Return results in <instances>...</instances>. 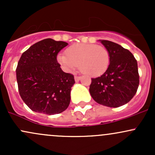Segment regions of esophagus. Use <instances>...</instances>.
Returning a JSON list of instances; mask_svg holds the SVG:
<instances>
[{
    "label": "esophagus",
    "instance_id": "obj_1",
    "mask_svg": "<svg viewBox=\"0 0 155 155\" xmlns=\"http://www.w3.org/2000/svg\"><path fill=\"white\" fill-rule=\"evenodd\" d=\"M80 79H81V76H74V79H75L76 81H79Z\"/></svg>",
    "mask_w": 155,
    "mask_h": 155
}]
</instances>
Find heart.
<instances>
[{
    "mask_svg": "<svg viewBox=\"0 0 155 155\" xmlns=\"http://www.w3.org/2000/svg\"><path fill=\"white\" fill-rule=\"evenodd\" d=\"M65 54H58V60L68 72L75 71L79 65L83 74L96 76L106 71L109 65V53L103 46L76 44L68 48Z\"/></svg>",
    "mask_w": 155,
    "mask_h": 155,
    "instance_id": "heart-1",
    "label": "heart"
}]
</instances>
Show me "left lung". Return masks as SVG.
Masks as SVG:
<instances>
[{
    "label": "left lung",
    "mask_w": 155,
    "mask_h": 155,
    "mask_svg": "<svg viewBox=\"0 0 155 155\" xmlns=\"http://www.w3.org/2000/svg\"><path fill=\"white\" fill-rule=\"evenodd\" d=\"M100 41L108 51L110 63L104 74L92 79L90 93L97 104L120 107L136 95L139 85L138 63L132 53L118 44Z\"/></svg>",
    "instance_id": "1"
}]
</instances>
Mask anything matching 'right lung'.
<instances>
[{
	"mask_svg": "<svg viewBox=\"0 0 155 155\" xmlns=\"http://www.w3.org/2000/svg\"><path fill=\"white\" fill-rule=\"evenodd\" d=\"M68 43L46 38L22 53L16 73L19 95L32 111L48 115L68 107L74 75L62 71L57 56Z\"/></svg>",
	"mask_w": 155,
	"mask_h": 155,
	"instance_id": "add662e5",
	"label": "right lung"
}]
</instances>
